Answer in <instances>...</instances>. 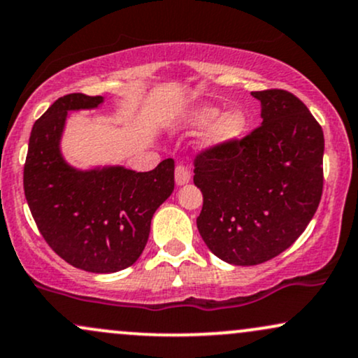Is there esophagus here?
<instances>
[{"label":"esophagus","instance_id":"obj_1","mask_svg":"<svg viewBox=\"0 0 358 358\" xmlns=\"http://www.w3.org/2000/svg\"><path fill=\"white\" fill-rule=\"evenodd\" d=\"M192 178V173L190 170H188L185 165H178L175 168V180H176V185H185L190 182Z\"/></svg>","mask_w":358,"mask_h":358}]
</instances>
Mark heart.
<instances>
[{"label":"heart","mask_w":358,"mask_h":358,"mask_svg":"<svg viewBox=\"0 0 358 358\" xmlns=\"http://www.w3.org/2000/svg\"><path fill=\"white\" fill-rule=\"evenodd\" d=\"M218 115H220V108H217V106H201L192 115V123L195 127H206L215 119L217 120V122L214 121L215 123L210 128L208 136H206L210 145L230 143V141L242 136L247 130L248 120L242 110L227 111L220 119L217 118Z\"/></svg>","instance_id":"b5f03b06"}]
</instances>
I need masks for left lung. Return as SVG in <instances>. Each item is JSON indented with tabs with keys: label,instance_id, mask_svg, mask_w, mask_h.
<instances>
[{
	"label": "left lung",
	"instance_id": "1",
	"mask_svg": "<svg viewBox=\"0 0 358 358\" xmlns=\"http://www.w3.org/2000/svg\"><path fill=\"white\" fill-rule=\"evenodd\" d=\"M252 96L264 123L193 160V183L203 193L198 231L218 258L242 266L285 252L324 190V131L303 101L277 88Z\"/></svg>",
	"mask_w": 358,
	"mask_h": 358
}]
</instances>
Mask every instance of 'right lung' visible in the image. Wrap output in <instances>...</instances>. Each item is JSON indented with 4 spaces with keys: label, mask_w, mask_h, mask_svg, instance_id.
I'll list each match as a JSON object with an SVG mask.
<instances>
[{
    "label": "right lung",
    "mask_w": 358,
    "mask_h": 358,
    "mask_svg": "<svg viewBox=\"0 0 358 358\" xmlns=\"http://www.w3.org/2000/svg\"><path fill=\"white\" fill-rule=\"evenodd\" d=\"M103 96L70 93L33 124L23 187L38 230L64 262L93 273L128 268L143 252L153 213L175 187V162L152 171L110 166L80 171L59 153L70 110L96 108Z\"/></svg>",
    "instance_id": "obj_1"
}]
</instances>
